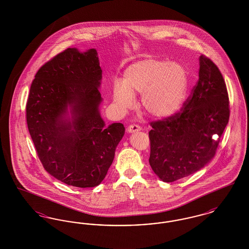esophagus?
<instances>
[{
	"label": "esophagus",
	"mask_w": 249,
	"mask_h": 249,
	"mask_svg": "<svg viewBox=\"0 0 249 249\" xmlns=\"http://www.w3.org/2000/svg\"><path fill=\"white\" fill-rule=\"evenodd\" d=\"M139 130H141V127L139 125H137V124H131V125L128 127V131L130 133L135 132V131H139Z\"/></svg>",
	"instance_id": "esophagus-1"
}]
</instances>
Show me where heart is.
I'll list each match as a JSON object with an SVG mask.
<instances>
[{
  "mask_svg": "<svg viewBox=\"0 0 249 249\" xmlns=\"http://www.w3.org/2000/svg\"><path fill=\"white\" fill-rule=\"evenodd\" d=\"M188 83V74L182 65L146 58L128 67L123 82H114L113 100L119 111L125 112L133 105V94H142V109L153 118L165 119L183 106Z\"/></svg>",
  "mask_w": 249,
  "mask_h": 249,
  "instance_id": "obj_1",
  "label": "heart"
}]
</instances>
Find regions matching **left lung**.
Instances as JSON below:
<instances>
[{
	"instance_id": "obj_1",
	"label": "left lung",
	"mask_w": 249,
	"mask_h": 249,
	"mask_svg": "<svg viewBox=\"0 0 249 249\" xmlns=\"http://www.w3.org/2000/svg\"><path fill=\"white\" fill-rule=\"evenodd\" d=\"M180 112L152 121L149 164L164 182L189 177L216 152L230 118L224 78L209 58L200 57L199 80Z\"/></svg>"
}]
</instances>
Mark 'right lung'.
<instances>
[{"label": "right lung", "mask_w": 249, "mask_h": 249, "mask_svg": "<svg viewBox=\"0 0 249 249\" xmlns=\"http://www.w3.org/2000/svg\"><path fill=\"white\" fill-rule=\"evenodd\" d=\"M101 79L94 48H67L45 63L31 85L26 119L37 155L48 173L72 187L101 184L125 132L122 123L106 126L101 118Z\"/></svg>", "instance_id": "right-lung-1"}]
</instances>
